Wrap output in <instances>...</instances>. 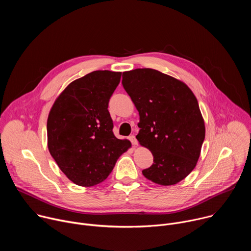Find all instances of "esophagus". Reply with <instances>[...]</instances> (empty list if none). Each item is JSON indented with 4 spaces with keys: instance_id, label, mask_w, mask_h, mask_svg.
<instances>
[{
    "instance_id": "1",
    "label": "esophagus",
    "mask_w": 251,
    "mask_h": 251,
    "mask_svg": "<svg viewBox=\"0 0 251 251\" xmlns=\"http://www.w3.org/2000/svg\"><path fill=\"white\" fill-rule=\"evenodd\" d=\"M129 140L131 141V143H132V145H133V146L138 145V141H137V139H136V137H135L134 135L130 136V137H129Z\"/></svg>"
}]
</instances>
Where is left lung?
<instances>
[{
	"instance_id": "left-lung-1",
	"label": "left lung",
	"mask_w": 251,
	"mask_h": 251,
	"mask_svg": "<svg viewBox=\"0 0 251 251\" xmlns=\"http://www.w3.org/2000/svg\"><path fill=\"white\" fill-rule=\"evenodd\" d=\"M122 84L139 112L136 138L154 157L142 174L161 186L181 182L197 166L205 136L195 94L183 81L152 68L125 71Z\"/></svg>"
}]
</instances>
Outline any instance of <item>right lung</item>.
Masks as SVG:
<instances>
[{
	"label": "right lung",
	"mask_w": 251,
	"mask_h": 251,
	"mask_svg": "<svg viewBox=\"0 0 251 251\" xmlns=\"http://www.w3.org/2000/svg\"><path fill=\"white\" fill-rule=\"evenodd\" d=\"M121 73L96 70L69 83L48 118V147L61 172L77 186L102 183L131 147L117 139L108 111Z\"/></svg>",
	"instance_id": "right-lung-1"
}]
</instances>
